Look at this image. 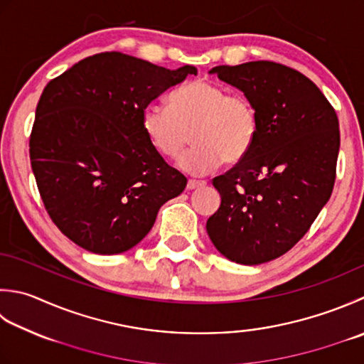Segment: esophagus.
Returning a JSON list of instances; mask_svg holds the SVG:
<instances>
[{
	"label": "esophagus",
	"mask_w": 364,
	"mask_h": 364,
	"mask_svg": "<svg viewBox=\"0 0 364 364\" xmlns=\"http://www.w3.org/2000/svg\"><path fill=\"white\" fill-rule=\"evenodd\" d=\"M203 186H206V181H197V180H189V181H188V189H189V191L203 188Z\"/></svg>",
	"instance_id": "esophagus-1"
}]
</instances>
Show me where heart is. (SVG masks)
<instances>
[{
  "label": "heart",
  "mask_w": 364,
  "mask_h": 364,
  "mask_svg": "<svg viewBox=\"0 0 364 364\" xmlns=\"http://www.w3.org/2000/svg\"><path fill=\"white\" fill-rule=\"evenodd\" d=\"M141 129L154 151L166 159L180 156L192 132L196 146L178 159V167L189 175H205L223 161H243L257 140L260 121L247 97L230 95L210 80H196L170 95L168 109L146 105Z\"/></svg>",
  "instance_id": "heart-1"
}]
</instances>
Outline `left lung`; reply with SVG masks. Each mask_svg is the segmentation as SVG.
<instances>
[{
	"instance_id": "8db88e82",
	"label": "left lung",
	"mask_w": 364,
	"mask_h": 364,
	"mask_svg": "<svg viewBox=\"0 0 364 364\" xmlns=\"http://www.w3.org/2000/svg\"><path fill=\"white\" fill-rule=\"evenodd\" d=\"M210 74L245 92L260 131L251 153L213 180L220 206L206 232L224 257L260 265L294 247L330 200L339 121L316 83L282 64L249 61Z\"/></svg>"
}]
</instances>
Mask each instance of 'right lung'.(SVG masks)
<instances>
[{
  "mask_svg": "<svg viewBox=\"0 0 364 364\" xmlns=\"http://www.w3.org/2000/svg\"><path fill=\"white\" fill-rule=\"evenodd\" d=\"M176 70L119 52L88 56L48 82L36 107L31 168L55 225L90 252L112 255L144 240L161 206L186 188L146 140L141 112L180 85Z\"/></svg>",
  "mask_w": 364,
  "mask_h": 364,
  "instance_id": "add662e5",
  "label": "right lung"
}]
</instances>
